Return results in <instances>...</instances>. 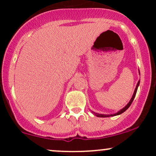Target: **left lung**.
<instances>
[{
    "label": "left lung",
    "mask_w": 156,
    "mask_h": 156,
    "mask_svg": "<svg viewBox=\"0 0 156 156\" xmlns=\"http://www.w3.org/2000/svg\"><path fill=\"white\" fill-rule=\"evenodd\" d=\"M139 83H140V80H139V81H138L136 87L135 91H134L133 96H132L131 99H130V101L129 103H128V104H127V105H125V106L124 108H123L122 109H121L120 111H119V112H118L117 113H116V114H110V115H106V114H98V113H94V112H92L93 113V114H94V115H96L97 117H113V116H117V115H119V114H122V113L125 112V111L127 110V109L129 108L130 105H131L132 102H133V101L134 100V98H135V96H136V94L137 89H138V87H139Z\"/></svg>",
    "instance_id": "left-lung-1"
}]
</instances>
